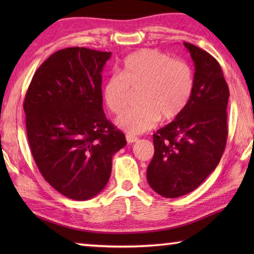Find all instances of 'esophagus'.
Wrapping results in <instances>:
<instances>
[{"mask_svg":"<svg viewBox=\"0 0 254 254\" xmlns=\"http://www.w3.org/2000/svg\"><path fill=\"white\" fill-rule=\"evenodd\" d=\"M126 137H127V143H134V142H136L137 140H139V137H136L134 135H131V134H127Z\"/></svg>","mask_w":254,"mask_h":254,"instance_id":"obj_1","label":"esophagus"}]
</instances>
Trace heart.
<instances>
[{
    "label": "heart",
    "mask_w": 254,
    "mask_h": 254,
    "mask_svg": "<svg viewBox=\"0 0 254 254\" xmlns=\"http://www.w3.org/2000/svg\"><path fill=\"white\" fill-rule=\"evenodd\" d=\"M139 104L117 119L119 127L140 134L183 113L194 92V72L186 62L173 59L157 49H141L124 58L120 75H112L102 87V95L112 113L120 114L131 92Z\"/></svg>",
    "instance_id": "1"
}]
</instances>
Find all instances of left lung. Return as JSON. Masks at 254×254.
Returning a JSON list of instances; mask_svg holds the SVG:
<instances>
[{
  "mask_svg": "<svg viewBox=\"0 0 254 254\" xmlns=\"http://www.w3.org/2000/svg\"><path fill=\"white\" fill-rule=\"evenodd\" d=\"M195 64L194 92L186 109L153 134L147 179L154 191L176 198L196 189L215 170L227 139L229 86L217 60L188 42Z\"/></svg>",
  "mask_w": 254,
  "mask_h": 254,
  "instance_id": "1",
  "label": "left lung"
}]
</instances>
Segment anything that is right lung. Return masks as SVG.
<instances>
[{
  "instance_id": "right-lung-1",
  "label": "right lung",
  "mask_w": 254,
  "mask_h": 254,
  "mask_svg": "<svg viewBox=\"0 0 254 254\" xmlns=\"http://www.w3.org/2000/svg\"><path fill=\"white\" fill-rule=\"evenodd\" d=\"M111 53L56 51L34 72L23 109L32 157L60 194L87 200L109 182L112 158L127 144L103 111L102 71Z\"/></svg>"
}]
</instances>
